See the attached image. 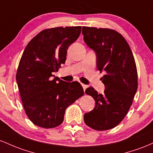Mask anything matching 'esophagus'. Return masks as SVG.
<instances>
[{"label": "esophagus", "instance_id": "esophagus-1", "mask_svg": "<svg viewBox=\"0 0 153 153\" xmlns=\"http://www.w3.org/2000/svg\"><path fill=\"white\" fill-rule=\"evenodd\" d=\"M82 87H83L84 91H85V90H86V89H87V85H84V84H82Z\"/></svg>", "mask_w": 153, "mask_h": 153}]
</instances>
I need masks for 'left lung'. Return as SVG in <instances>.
Returning a JSON list of instances; mask_svg holds the SVG:
<instances>
[{
  "label": "left lung",
  "instance_id": "left-lung-1",
  "mask_svg": "<svg viewBox=\"0 0 153 153\" xmlns=\"http://www.w3.org/2000/svg\"><path fill=\"white\" fill-rule=\"evenodd\" d=\"M82 34L85 43L95 51L105 87L103 94L92 87L85 90L95 100V107L85 114L84 121L95 130H108L122 121L132 105L138 87L136 63L128 42L116 30L83 27Z\"/></svg>",
  "mask_w": 153,
  "mask_h": 153
}]
</instances>
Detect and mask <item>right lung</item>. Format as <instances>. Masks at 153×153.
<instances>
[{
    "instance_id": "right-lung-1",
    "label": "right lung",
    "mask_w": 153,
    "mask_h": 153,
    "mask_svg": "<svg viewBox=\"0 0 153 153\" xmlns=\"http://www.w3.org/2000/svg\"><path fill=\"white\" fill-rule=\"evenodd\" d=\"M81 29L80 26L46 29L31 39L24 51L16 79L26 114L36 126L51 128L61 125L68 106L84 95L79 82L53 78Z\"/></svg>"
}]
</instances>
